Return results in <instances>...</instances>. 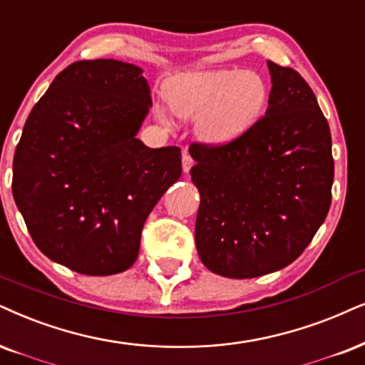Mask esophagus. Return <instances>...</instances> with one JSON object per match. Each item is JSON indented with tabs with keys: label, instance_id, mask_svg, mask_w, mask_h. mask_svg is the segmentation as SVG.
<instances>
[{
	"label": "esophagus",
	"instance_id": "obj_1",
	"mask_svg": "<svg viewBox=\"0 0 365 365\" xmlns=\"http://www.w3.org/2000/svg\"><path fill=\"white\" fill-rule=\"evenodd\" d=\"M182 165H183V172L188 173L190 172V168L193 167V158L188 153H183V158H182Z\"/></svg>",
	"mask_w": 365,
	"mask_h": 365
}]
</instances>
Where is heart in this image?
I'll return each mask as SVG.
<instances>
[{"mask_svg":"<svg viewBox=\"0 0 365 365\" xmlns=\"http://www.w3.org/2000/svg\"><path fill=\"white\" fill-rule=\"evenodd\" d=\"M163 96L177 118H198V135L207 143L227 145L261 118L267 86L256 72L217 68L178 73L167 82Z\"/></svg>","mask_w":365,"mask_h":365,"instance_id":"b5f03b06","label":"heart"}]
</instances>
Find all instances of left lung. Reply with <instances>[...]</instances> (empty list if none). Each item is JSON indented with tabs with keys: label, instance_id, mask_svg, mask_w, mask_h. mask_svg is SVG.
<instances>
[{
	"label": "left lung",
	"instance_id": "1",
	"mask_svg": "<svg viewBox=\"0 0 365 365\" xmlns=\"http://www.w3.org/2000/svg\"><path fill=\"white\" fill-rule=\"evenodd\" d=\"M266 114L227 145L192 143L200 192V261L225 278H256L292 264L324 224L331 202L329 123L297 71L267 60Z\"/></svg>",
	"mask_w": 365,
	"mask_h": 365
}]
</instances>
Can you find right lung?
<instances>
[{
    "mask_svg": "<svg viewBox=\"0 0 365 365\" xmlns=\"http://www.w3.org/2000/svg\"><path fill=\"white\" fill-rule=\"evenodd\" d=\"M151 106L143 71L73 62L34 106L13 158V197L36 247L89 276L126 271L156 202L182 175L178 146L136 138Z\"/></svg>",
    "mask_w": 365,
    "mask_h": 365,
    "instance_id": "add662e5",
    "label": "right lung"
}]
</instances>
